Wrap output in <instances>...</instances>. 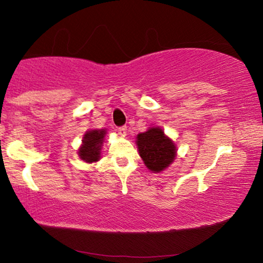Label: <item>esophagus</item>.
<instances>
[{
  "instance_id": "esophagus-1",
  "label": "esophagus",
  "mask_w": 263,
  "mask_h": 263,
  "mask_svg": "<svg viewBox=\"0 0 263 263\" xmlns=\"http://www.w3.org/2000/svg\"><path fill=\"white\" fill-rule=\"evenodd\" d=\"M117 132H119L120 135L125 136V135H127V127H125V125H122V127H119V128H117Z\"/></svg>"
}]
</instances>
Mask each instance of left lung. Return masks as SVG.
<instances>
[{"mask_svg":"<svg viewBox=\"0 0 263 263\" xmlns=\"http://www.w3.org/2000/svg\"><path fill=\"white\" fill-rule=\"evenodd\" d=\"M136 144L144 165L154 173L167 168L176 159V144L159 127L149 128L139 134L136 136Z\"/></svg>","mask_w":263,"mask_h":263,"instance_id":"8db88e82","label":"left lung"}]
</instances>
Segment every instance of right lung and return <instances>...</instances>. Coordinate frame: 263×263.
<instances>
[{"label":"right lung","mask_w":263,"mask_h":263,"mask_svg":"<svg viewBox=\"0 0 263 263\" xmlns=\"http://www.w3.org/2000/svg\"><path fill=\"white\" fill-rule=\"evenodd\" d=\"M105 134V129H93L85 133L82 146L78 149V155L83 161L91 163L101 159V149Z\"/></svg>","instance_id":"1"}]
</instances>
